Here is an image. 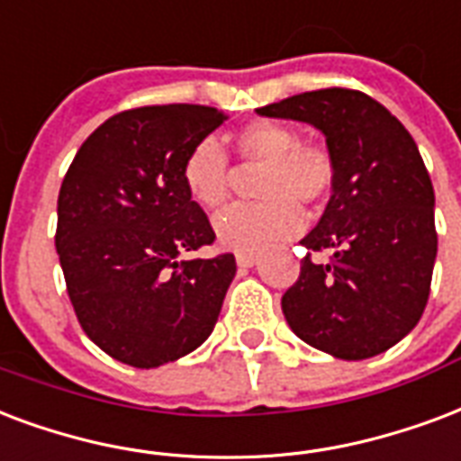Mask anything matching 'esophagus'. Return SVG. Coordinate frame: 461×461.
Returning a JSON list of instances; mask_svg holds the SVG:
<instances>
[{
	"instance_id": "esophagus-1",
	"label": "esophagus",
	"mask_w": 461,
	"mask_h": 461,
	"mask_svg": "<svg viewBox=\"0 0 461 461\" xmlns=\"http://www.w3.org/2000/svg\"><path fill=\"white\" fill-rule=\"evenodd\" d=\"M256 261H258V256L251 254V251H239L237 254V263L241 268H251Z\"/></svg>"
}]
</instances>
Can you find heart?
Listing matches in <instances>:
<instances>
[{
    "label": "heart",
    "instance_id": "b5f03b06",
    "mask_svg": "<svg viewBox=\"0 0 461 461\" xmlns=\"http://www.w3.org/2000/svg\"><path fill=\"white\" fill-rule=\"evenodd\" d=\"M244 164L263 167L256 184L261 203L237 205L217 217V237L237 251H261L300 234V207H321L331 198L339 178L333 154L319 142H300L297 130L276 121H254L234 135ZM188 198L205 210H220L231 195V167L227 154L200 140L181 164Z\"/></svg>",
    "mask_w": 461,
    "mask_h": 461
}]
</instances>
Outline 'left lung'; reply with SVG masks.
I'll return each instance as SVG.
<instances>
[{
    "label": "left lung",
    "mask_w": 461,
    "mask_h": 461,
    "mask_svg": "<svg viewBox=\"0 0 461 461\" xmlns=\"http://www.w3.org/2000/svg\"><path fill=\"white\" fill-rule=\"evenodd\" d=\"M258 113L312 122L339 167L324 215L302 239L300 277L283 294L287 324L340 360L384 353L423 316L438 254L433 184L413 137L375 98L340 86ZM314 250H331L330 263L312 262Z\"/></svg>",
    "instance_id": "left-lung-1"
}]
</instances>
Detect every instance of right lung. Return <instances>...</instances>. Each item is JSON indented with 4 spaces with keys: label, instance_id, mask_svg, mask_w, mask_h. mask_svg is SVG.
I'll return each mask as SVG.
<instances>
[{
    "label": "right lung",
    "instance_id": "obj_1",
    "mask_svg": "<svg viewBox=\"0 0 461 461\" xmlns=\"http://www.w3.org/2000/svg\"><path fill=\"white\" fill-rule=\"evenodd\" d=\"M224 121L210 105L130 108L98 125L67 168L55 231L67 294L84 333L121 363H174L215 329L237 261L178 258L215 244L181 164Z\"/></svg>",
    "mask_w": 461,
    "mask_h": 461
}]
</instances>
